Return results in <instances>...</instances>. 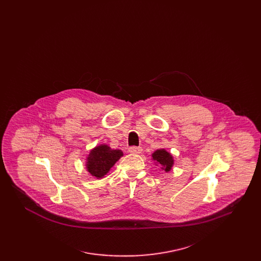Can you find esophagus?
<instances>
[{"instance_id": "1", "label": "esophagus", "mask_w": 261, "mask_h": 261, "mask_svg": "<svg viewBox=\"0 0 261 261\" xmlns=\"http://www.w3.org/2000/svg\"><path fill=\"white\" fill-rule=\"evenodd\" d=\"M129 152L130 153H134V154H139L142 152V148L140 147H131L129 148Z\"/></svg>"}]
</instances>
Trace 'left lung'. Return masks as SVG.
<instances>
[{"label":"left lung","instance_id":"left-lung-1","mask_svg":"<svg viewBox=\"0 0 261 261\" xmlns=\"http://www.w3.org/2000/svg\"><path fill=\"white\" fill-rule=\"evenodd\" d=\"M151 158L152 161L155 162L154 163H156V165L160 164L162 166V170H164L165 172H169L172 169L174 164L173 156L166 149H156L151 154Z\"/></svg>","mask_w":261,"mask_h":261}]
</instances>
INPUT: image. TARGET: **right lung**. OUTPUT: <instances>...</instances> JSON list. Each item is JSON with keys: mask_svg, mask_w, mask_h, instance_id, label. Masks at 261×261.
<instances>
[{"mask_svg": "<svg viewBox=\"0 0 261 261\" xmlns=\"http://www.w3.org/2000/svg\"><path fill=\"white\" fill-rule=\"evenodd\" d=\"M121 156H123L121 149H112L110 146L101 144L90 150L86 159V169L93 177L101 179Z\"/></svg>", "mask_w": 261, "mask_h": 261, "instance_id": "1", "label": "right lung"}]
</instances>
